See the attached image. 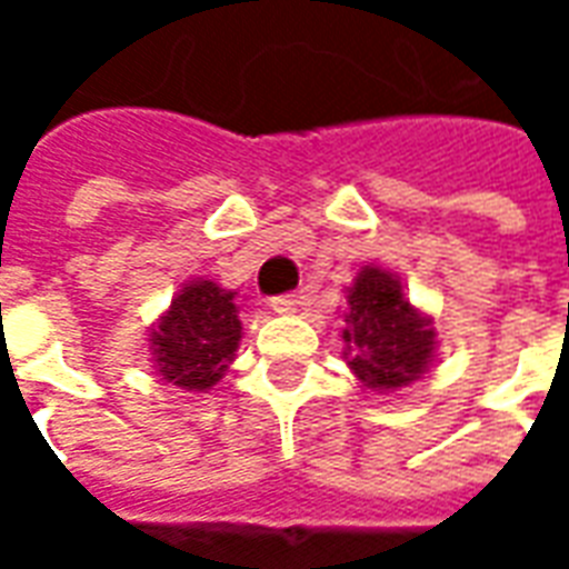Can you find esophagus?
<instances>
[{"instance_id":"34e87169","label":"esophagus","mask_w":569,"mask_h":569,"mask_svg":"<svg viewBox=\"0 0 569 569\" xmlns=\"http://www.w3.org/2000/svg\"><path fill=\"white\" fill-rule=\"evenodd\" d=\"M308 301V296L305 292H286V296H277L271 298V308L273 313H296L301 305Z\"/></svg>"}]
</instances>
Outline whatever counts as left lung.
<instances>
[{"mask_svg":"<svg viewBox=\"0 0 569 569\" xmlns=\"http://www.w3.org/2000/svg\"><path fill=\"white\" fill-rule=\"evenodd\" d=\"M345 359L357 378L375 390H396L418 381L432 362L436 329L383 268H362L347 289Z\"/></svg>","mask_w":569,"mask_h":569,"instance_id":"left-lung-1","label":"left lung"}]
</instances>
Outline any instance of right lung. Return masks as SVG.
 I'll use <instances>...</instances> for the list:
<instances>
[{
  "label": "right lung",
  "mask_w": 569,
  "mask_h": 569,
  "mask_svg": "<svg viewBox=\"0 0 569 569\" xmlns=\"http://www.w3.org/2000/svg\"><path fill=\"white\" fill-rule=\"evenodd\" d=\"M240 305L212 280H188L161 322L151 329V359L158 378L182 390H210L240 345Z\"/></svg>",
  "instance_id": "add662e5"
}]
</instances>
